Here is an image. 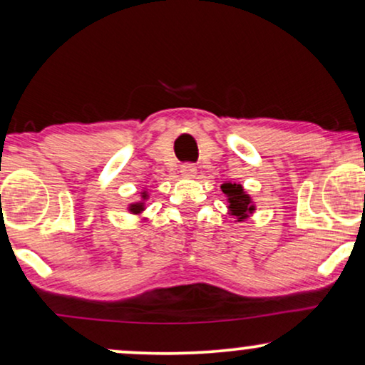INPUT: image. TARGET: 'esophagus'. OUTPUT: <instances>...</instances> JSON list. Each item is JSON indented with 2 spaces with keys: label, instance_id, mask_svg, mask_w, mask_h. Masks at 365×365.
<instances>
[{
  "label": "esophagus",
  "instance_id": "esophagus-1",
  "mask_svg": "<svg viewBox=\"0 0 365 365\" xmlns=\"http://www.w3.org/2000/svg\"><path fill=\"white\" fill-rule=\"evenodd\" d=\"M196 173H197V169L191 163H186V164H182V166H181V176L182 178L192 179V178H196Z\"/></svg>",
  "mask_w": 365,
  "mask_h": 365
}]
</instances>
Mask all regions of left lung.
<instances>
[{
    "label": "left lung",
    "mask_w": 365,
    "mask_h": 365,
    "mask_svg": "<svg viewBox=\"0 0 365 365\" xmlns=\"http://www.w3.org/2000/svg\"><path fill=\"white\" fill-rule=\"evenodd\" d=\"M221 189L227 197L229 214H231V216H236L239 222L247 219L254 211H256V206H254L251 196L244 191L241 184L224 182Z\"/></svg>",
    "instance_id": "obj_1"
}]
</instances>
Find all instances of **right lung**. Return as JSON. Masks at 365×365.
<instances>
[{"instance_id": "obj_1", "label": "right lung", "mask_w": 365, "mask_h": 365, "mask_svg": "<svg viewBox=\"0 0 365 365\" xmlns=\"http://www.w3.org/2000/svg\"><path fill=\"white\" fill-rule=\"evenodd\" d=\"M148 197H149L148 191H143V192H141V201L129 204V206H128V211L131 212V214H141V212L144 211V209H146V201H148Z\"/></svg>"}]
</instances>
